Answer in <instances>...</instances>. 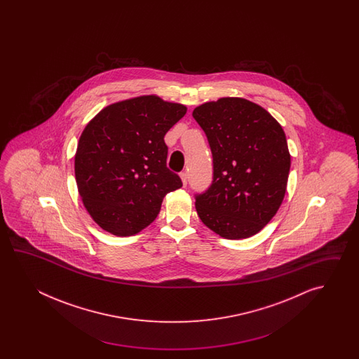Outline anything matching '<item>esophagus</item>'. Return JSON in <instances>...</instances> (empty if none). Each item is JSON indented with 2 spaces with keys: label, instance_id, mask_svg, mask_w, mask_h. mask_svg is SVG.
<instances>
[{
  "label": "esophagus",
  "instance_id": "34e87169",
  "mask_svg": "<svg viewBox=\"0 0 359 359\" xmlns=\"http://www.w3.org/2000/svg\"><path fill=\"white\" fill-rule=\"evenodd\" d=\"M180 176H181V180H182L183 186H186L187 184V173L182 172Z\"/></svg>",
  "mask_w": 359,
  "mask_h": 359
}]
</instances>
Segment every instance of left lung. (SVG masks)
<instances>
[{
    "label": "left lung",
    "mask_w": 359,
    "mask_h": 359,
    "mask_svg": "<svg viewBox=\"0 0 359 359\" xmlns=\"http://www.w3.org/2000/svg\"><path fill=\"white\" fill-rule=\"evenodd\" d=\"M213 154V183L198 195L206 227L229 240L258 233L283 204L290 153L281 124L243 97H221L195 107Z\"/></svg>",
    "instance_id": "8db88e82"
}]
</instances>
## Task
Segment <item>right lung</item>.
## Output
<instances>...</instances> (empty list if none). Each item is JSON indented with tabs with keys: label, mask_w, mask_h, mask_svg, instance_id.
Listing matches in <instances>:
<instances>
[{
	"label": "right lung",
	"mask_w": 359,
	"mask_h": 359,
	"mask_svg": "<svg viewBox=\"0 0 359 359\" xmlns=\"http://www.w3.org/2000/svg\"><path fill=\"white\" fill-rule=\"evenodd\" d=\"M187 107L142 95L100 110L78 141L74 155L76 187L86 210L114 236L146 229L163 198L182 187L167 168L164 136Z\"/></svg>",
	"instance_id": "obj_1"
}]
</instances>
